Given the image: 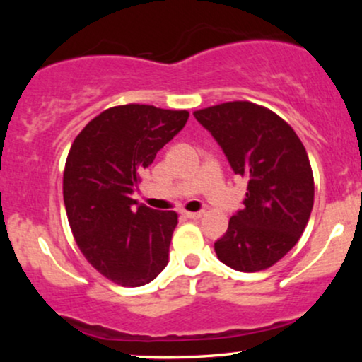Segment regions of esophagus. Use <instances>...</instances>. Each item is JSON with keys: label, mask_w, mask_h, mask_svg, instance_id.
Here are the masks:
<instances>
[{"label": "esophagus", "mask_w": 362, "mask_h": 362, "mask_svg": "<svg viewBox=\"0 0 362 362\" xmlns=\"http://www.w3.org/2000/svg\"><path fill=\"white\" fill-rule=\"evenodd\" d=\"M202 214H204L202 211H197V213H189V211H184V213H182L184 218H189V219H199Z\"/></svg>", "instance_id": "esophagus-1"}]
</instances>
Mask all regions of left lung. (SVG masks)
<instances>
[{"label":"left lung","instance_id":"obj_1","mask_svg":"<svg viewBox=\"0 0 362 362\" xmlns=\"http://www.w3.org/2000/svg\"><path fill=\"white\" fill-rule=\"evenodd\" d=\"M236 175L248 180L243 207L231 216L214 250L228 267L257 272L298 243L313 209L310 160L288 122L252 102H226L194 112Z\"/></svg>","mask_w":362,"mask_h":362}]
</instances>
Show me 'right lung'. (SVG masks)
Segmentation results:
<instances>
[{
    "instance_id": "obj_1",
    "label": "right lung",
    "mask_w": 362,
    "mask_h": 362,
    "mask_svg": "<svg viewBox=\"0 0 362 362\" xmlns=\"http://www.w3.org/2000/svg\"><path fill=\"white\" fill-rule=\"evenodd\" d=\"M189 119L187 110L112 107L86 124L66 160L62 195L78 247L107 279L148 284L167 267L177 213L131 197L141 173Z\"/></svg>"
}]
</instances>
